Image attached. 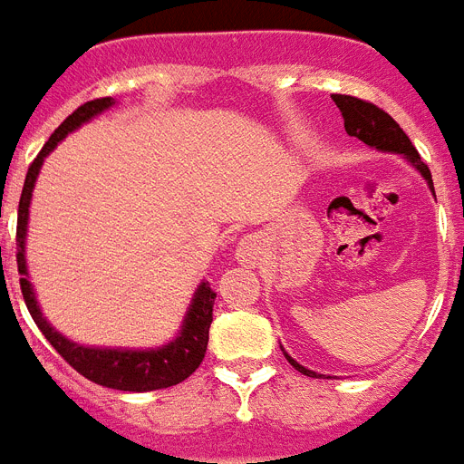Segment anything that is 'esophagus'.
Instances as JSON below:
<instances>
[{"label":"esophagus","instance_id":"esophagus-1","mask_svg":"<svg viewBox=\"0 0 464 464\" xmlns=\"http://www.w3.org/2000/svg\"><path fill=\"white\" fill-rule=\"evenodd\" d=\"M252 249H255L252 240H245L243 247H240V256H243V259H245V256H247V259H249V256H252Z\"/></svg>","mask_w":464,"mask_h":464}]
</instances>
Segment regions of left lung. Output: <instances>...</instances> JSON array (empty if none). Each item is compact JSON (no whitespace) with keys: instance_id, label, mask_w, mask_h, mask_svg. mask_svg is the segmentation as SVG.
I'll use <instances>...</instances> for the list:
<instances>
[{"instance_id":"obj_1","label":"left lung","mask_w":464,"mask_h":464,"mask_svg":"<svg viewBox=\"0 0 464 464\" xmlns=\"http://www.w3.org/2000/svg\"><path fill=\"white\" fill-rule=\"evenodd\" d=\"M332 100L336 102L341 114H343V123L348 135L357 137V140H362V142L369 144V147L382 149V151H394V154H404L406 159L422 172V177L427 179L430 188L434 191L432 172H430V168L422 163L420 154L416 151V147H413V142L409 140V135L401 130L400 123H397L388 111H382L381 107H376V104L369 102V100L353 98V95H338L336 92V95H332ZM285 357H287L289 364H292L296 372L304 373V376H320V373L310 372V369L301 366L299 362H294L289 354H285Z\"/></svg>"}]
</instances>
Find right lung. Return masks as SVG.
Here are the masks:
<instances>
[{
    "mask_svg": "<svg viewBox=\"0 0 464 464\" xmlns=\"http://www.w3.org/2000/svg\"><path fill=\"white\" fill-rule=\"evenodd\" d=\"M114 100L111 98H98L91 102H83L82 107H76L67 119L60 123L53 130V135L48 137V142L44 144L37 159L30 163V170L25 175V184H23V193H20L18 203V227H15V264H18L20 277V292L25 299L27 310H30L32 320L37 322V327L46 336V341L58 350L72 369L86 376L88 381L104 385V388L123 390V392H149V390H160L170 388L182 382L184 378L191 376L200 366L208 350V338H209V324H212V308H215V296L217 292L209 287L208 282H203L196 292L188 315L184 320V329L177 341L170 345L159 350H102V348H83L64 336H60L51 324L42 317L32 294L30 282H27V268H25V227H27V208H30L32 198V187L39 175L46 154H51L55 144L63 140L67 132L86 123L91 116L100 114L102 110L111 107Z\"/></svg>",
    "mask_w": 464,
    "mask_h": 464,
    "instance_id": "obj_1",
    "label": "right lung"
}]
</instances>
